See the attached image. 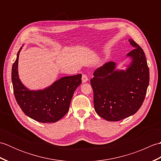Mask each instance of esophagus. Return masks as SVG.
<instances>
[{"label":"esophagus","mask_w":161,"mask_h":161,"mask_svg":"<svg viewBox=\"0 0 161 161\" xmlns=\"http://www.w3.org/2000/svg\"><path fill=\"white\" fill-rule=\"evenodd\" d=\"M88 77H87V75H85V74H83L82 75V78H81V80H82V82L83 83H85V82H86V81H88Z\"/></svg>","instance_id":"34e87169"}]
</instances>
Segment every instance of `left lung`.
I'll list each match as a JSON object with an SVG mask.
<instances>
[{
	"label": "left lung",
	"mask_w": 161,
	"mask_h": 161,
	"mask_svg": "<svg viewBox=\"0 0 161 161\" xmlns=\"http://www.w3.org/2000/svg\"><path fill=\"white\" fill-rule=\"evenodd\" d=\"M135 48L127 54L132 62L126 70H115L109 61L94 71L91 80L94 108L101 118L119 121L137 112L144 102L149 82V70L144 51L133 39Z\"/></svg>",
	"instance_id": "left-lung-1"
}]
</instances>
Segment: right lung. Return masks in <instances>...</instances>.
Returning a JSON list of instances; mask_svg holds the SVG:
<instances>
[{
    "label": "right lung",
    "instance_id": "add662e5",
    "mask_svg": "<svg viewBox=\"0 0 161 161\" xmlns=\"http://www.w3.org/2000/svg\"><path fill=\"white\" fill-rule=\"evenodd\" d=\"M20 47L12 69L14 94L23 112L40 122H55L69 109L71 99L81 84V74L59 79L44 90L30 91L23 86L18 75V61Z\"/></svg>",
    "mask_w": 161,
    "mask_h": 161
}]
</instances>
